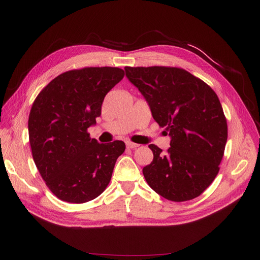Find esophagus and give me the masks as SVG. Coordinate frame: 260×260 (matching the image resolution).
I'll return each mask as SVG.
<instances>
[{
    "mask_svg": "<svg viewBox=\"0 0 260 260\" xmlns=\"http://www.w3.org/2000/svg\"><path fill=\"white\" fill-rule=\"evenodd\" d=\"M125 145H127L128 148H137V147H139V144L130 142V141H128V142H125Z\"/></svg>",
    "mask_w": 260,
    "mask_h": 260,
    "instance_id": "esophagus-1",
    "label": "esophagus"
}]
</instances>
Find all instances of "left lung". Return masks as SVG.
Returning <instances> with one entry per match:
<instances>
[{"mask_svg": "<svg viewBox=\"0 0 260 260\" xmlns=\"http://www.w3.org/2000/svg\"><path fill=\"white\" fill-rule=\"evenodd\" d=\"M143 94L155 121L166 127L170 147L155 144L153 161L143 168L147 184L162 198L185 202L200 196L219 172L228 124L215 91L178 67H124Z\"/></svg>", "mask_w": 260, "mask_h": 260, "instance_id": "1", "label": "left lung"}]
</instances>
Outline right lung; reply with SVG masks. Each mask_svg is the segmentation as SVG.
I'll use <instances>...</instances> for the list:
<instances>
[{"label":"right lung","mask_w":260,"mask_h":260,"mask_svg":"<svg viewBox=\"0 0 260 260\" xmlns=\"http://www.w3.org/2000/svg\"><path fill=\"white\" fill-rule=\"evenodd\" d=\"M123 76L118 67L68 70L36 98L28 119L31 152L46 186L60 201H92L111 181L125 144H100L88 128L101 116L106 94Z\"/></svg>","instance_id":"add662e5"}]
</instances>
